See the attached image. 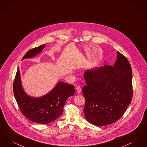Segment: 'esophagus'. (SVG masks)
<instances>
[{
	"instance_id": "34e87169",
	"label": "esophagus",
	"mask_w": 147,
	"mask_h": 147,
	"mask_svg": "<svg viewBox=\"0 0 147 147\" xmlns=\"http://www.w3.org/2000/svg\"><path fill=\"white\" fill-rule=\"evenodd\" d=\"M76 90L77 93L80 94L81 92V88L80 86H77L76 87Z\"/></svg>"
}]
</instances>
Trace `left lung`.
Masks as SVG:
<instances>
[{"mask_svg": "<svg viewBox=\"0 0 147 147\" xmlns=\"http://www.w3.org/2000/svg\"><path fill=\"white\" fill-rule=\"evenodd\" d=\"M84 77L87 84L82 89L86 119L98 126L119 120L133 96L132 72L127 59L117 51L114 66L106 65L86 71Z\"/></svg>", "mask_w": 147, "mask_h": 147, "instance_id": "obj_1", "label": "left lung"}]
</instances>
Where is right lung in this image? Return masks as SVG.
<instances>
[{
	"instance_id": "1",
	"label": "right lung",
	"mask_w": 147,
	"mask_h": 147,
	"mask_svg": "<svg viewBox=\"0 0 147 147\" xmlns=\"http://www.w3.org/2000/svg\"><path fill=\"white\" fill-rule=\"evenodd\" d=\"M45 46L41 45L30 50L22 59L35 57ZM75 90L74 85L59 82L48 94L38 98L32 97L23 89L19 68L13 83V94L22 114L30 120L40 124L49 123L62 115L67 99L74 96Z\"/></svg>"
}]
</instances>
